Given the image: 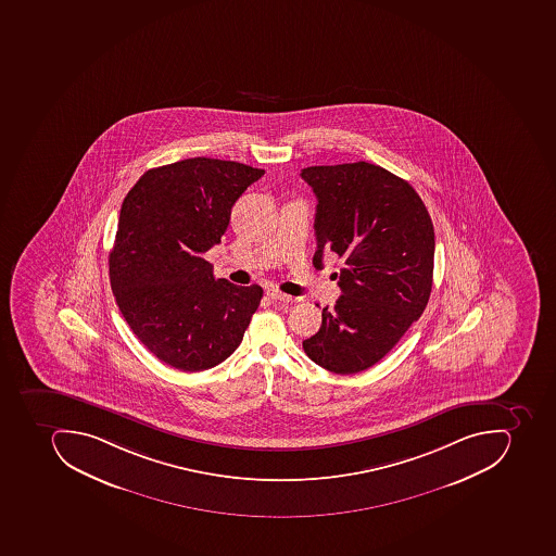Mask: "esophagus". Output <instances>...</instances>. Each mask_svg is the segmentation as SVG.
<instances>
[{
    "label": "esophagus",
    "mask_w": 556,
    "mask_h": 556,
    "mask_svg": "<svg viewBox=\"0 0 556 556\" xmlns=\"http://www.w3.org/2000/svg\"><path fill=\"white\" fill-rule=\"evenodd\" d=\"M267 296L274 301H285V303H289V301H294V298L289 296V294H285V292L277 291V289H268Z\"/></svg>",
    "instance_id": "1"
}]
</instances>
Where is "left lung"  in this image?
Returning <instances> with one entry per match:
<instances>
[{
	"label": "left lung",
	"mask_w": 556,
	"mask_h": 556,
	"mask_svg": "<svg viewBox=\"0 0 556 556\" xmlns=\"http://www.w3.org/2000/svg\"><path fill=\"white\" fill-rule=\"evenodd\" d=\"M317 197L314 265L343 258L334 306L321 308L308 358L334 374H358L384 358L424 314L434 270V226L412 186L367 162L301 170Z\"/></svg>",
	"instance_id": "obj_1"
}]
</instances>
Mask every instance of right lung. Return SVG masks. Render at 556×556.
<instances>
[{"label": "right lung", "instance_id": "add662e5", "mask_svg": "<svg viewBox=\"0 0 556 556\" xmlns=\"http://www.w3.org/2000/svg\"><path fill=\"white\" fill-rule=\"evenodd\" d=\"M262 168L197 159L151 168L122 203L110 251L118 308L148 350L182 371L222 364L241 344L264 289L213 277L203 258Z\"/></svg>", "mask_w": 556, "mask_h": 556}]
</instances>
